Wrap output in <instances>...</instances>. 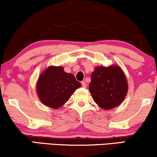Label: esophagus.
I'll use <instances>...</instances> for the list:
<instances>
[{
  "label": "esophagus",
  "mask_w": 157,
  "mask_h": 157,
  "mask_svg": "<svg viewBox=\"0 0 157 157\" xmlns=\"http://www.w3.org/2000/svg\"><path fill=\"white\" fill-rule=\"evenodd\" d=\"M81 86H82L83 88L86 87V83L85 81H81Z\"/></svg>",
  "instance_id": "esophagus-1"
}]
</instances>
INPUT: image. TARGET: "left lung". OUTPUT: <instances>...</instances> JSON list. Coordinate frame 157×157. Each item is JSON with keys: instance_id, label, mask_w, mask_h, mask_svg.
<instances>
[{"instance_id": "left-lung-1", "label": "left lung", "mask_w": 157, "mask_h": 157, "mask_svg": "<svg viewBox=\"0 0 157 157\" xmlns=\"http://www.w3.org/2000/svg\"><path fill=\"white\" fill-rule=\"evenodd\" d=\"M89 91L94 101L109 110L117 106L125 98L128 85L124 72L119 66H98L91 74Z\"/></svg>"}]
</instances>
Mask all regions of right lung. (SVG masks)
I'll list each match as a JSON object with an SVG mask.
<instances>
[{"label":"right lung","instance_id":"right-lung-1","mask_svg":"<svg viewBox=\"0 0 157 157\" xmlns=\"http://www.w3.org/2000/svg\"><path fill=\"white\" fill-rule=\"evenodd\" d=\"M80 86V82L76 81L74 75L64 71L63 68L51 66L40 76L36 91L43 104L58 109Z\"/></svg>","mask_w":157,"mask_h":157}]
</instances>
